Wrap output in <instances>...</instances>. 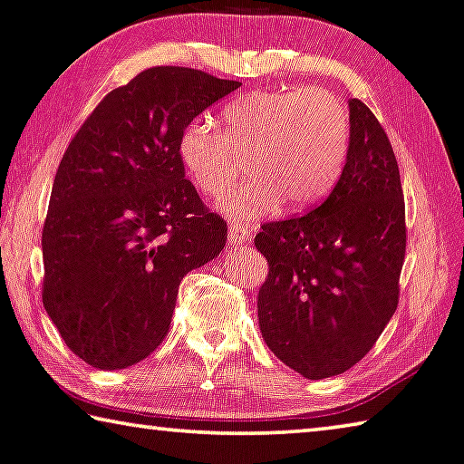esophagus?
I'll use <instances>...</instances> for the list:
<instances>
[{
  "instance_id": "1",
  "label": "esophagus",
  "mask_w": 464,
  "mask_h": 464,
  "mask_svg": "<svg viewBox=\"0 0 464 464\" xmlns=\"http://www.w3.org/2000/svg\"><path fill=\"white\" fill-rule=\"evenodd\" d=\"M227 237H229L231 246H244V244H247V241H250V231H247V227H244V225L231 223L229 225V235H227Z\"/></svg>"
}]
</instances>
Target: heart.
Segmentation results:
<instances>
[{
    "label": "heart",
    "instance_id": "heart-1",
    "mask_svg": "<svg viewBox=\"0 0 464 464\" xmlns=\"http://www.w3.org/2000/svg\"><path fill=\"white\" fill-rule=\"evenodd\" d=\"M223 130L193 121L179 140V156L206 196H220L241 170L250 179L220 198L237 220L273 214L279 204L304 210L327 196L343 169L350 122L342 102L323 89L254 92L227 103Z\"/></svg>",
    "mask_w": 464,
    "mask_h": 464
}]
</instances>
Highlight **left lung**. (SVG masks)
<instances>
[{
  "label": "left lung",
  "instance_id": "8db88e82",
  "mask_svg": "<svg viewBox=\"0 0 464 464\" xmlns=\"http://www.w3.org/2000/svg\"><path fill=\"white\" fill-rule=\"evenodd\" d=\"M340 181L298 218L262 225L268 260L258 324L273 354L306 379L362 361L398 306L406 252L404 196L392 143L375 114L350 100Z\"/></svg>",
  "mask_w": 464,
  "mask_h": 464
}]
</instances>
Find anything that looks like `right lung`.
<instances>
[{"label":"right lung","instance_id":"right-lung-1","mask_svg":"<svg viewBox=\"0 0 464 464\" xmlns=\"http://www.w3.org/2000/svg\"><path fill=\"white\" fill-rule=\"evenodd\" d=\"M241 85L156 66L110 92L68 145L44 225V306L87 364L127 369L169 334L179 283L227 223L185 179L183 129Z\"/></svg>","mask_w":464,"mask_h":464}]
</instances>
